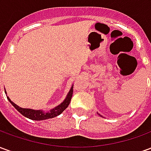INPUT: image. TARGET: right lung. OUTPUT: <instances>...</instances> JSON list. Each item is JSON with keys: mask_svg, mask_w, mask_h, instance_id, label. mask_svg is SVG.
Listing matches in <instances>:
<instances>
[{"mask_svg": "<svg viewBox=\"0 0 151 151\" xmlns=\"http://www.w3.org/2000/svg\"><path fill=\"white\" fill-rule=\"evenodd\" d=\"M73 86H72V87L70 88V91L68 93L66 98L65 99V100L60 104L56 106L52 109H51L48 111H44L43 110H33V109H30V108H22L17 104H15L14 102L11 101V99L9 98L8 96H7V99H8L9 103L24 116L27 117L29 119L33 120H43L57 116L65 110L67 107L69 105L70 101H71V98H72L73 95Z\"/></svg>", "mask_w": 151, "mask_h": 151, "instance_id": "obj_1", "label": "right lung"}]
</instances>
